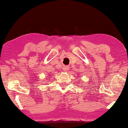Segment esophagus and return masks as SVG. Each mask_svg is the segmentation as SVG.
I'll return each mask as SVG.
<instances>
[{
  "mask_svg": "<svg viewBox=\"0 0 128 128\" xmlns=\"http://www.w3.org/2000/svg\"><path fill=\"white\" fill-rule=\"evenodd\" d=\"M64 72H67L68 70H69V67H68V66H66L64 67Z\"/></svg>",
  "mask_w": 128,
  "mask_h": 128,
  "instance_id": "esophagus-1",
  "label": "esophagus"
}]
</instances>
